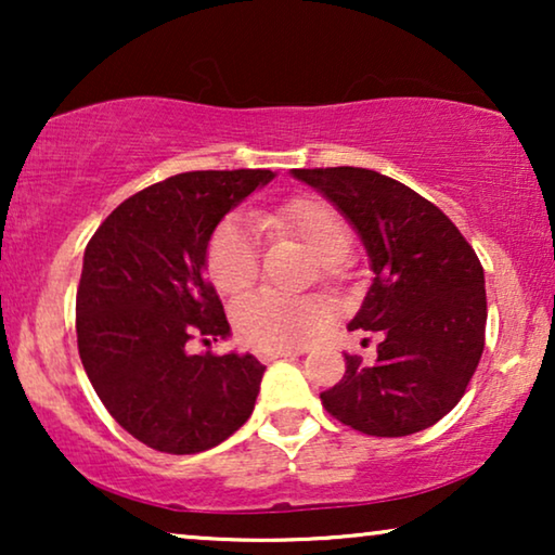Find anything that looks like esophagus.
<instances>
[{
    "label": "esophagus",
    "mask_w": 555,
    "mask_h": 555,
    "mask_svg": "<svg viewBox=\"0 0 555 555\" xmlns=\"http://www.w3.org/2000/svg\"><path fill=\"white\" fill-rule=\"evenodd\" d=\"M287 356H293V351H260L257 353V359H260L262 363H270L278 359H287Z\"/></svg>",
    "instance_id": "1"
}]
</instances>
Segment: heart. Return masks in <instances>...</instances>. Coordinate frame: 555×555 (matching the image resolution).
I'll list each match as a JSON object with an SVG mask.
<instances>
[{
    "mask_svg": "<svg viewBox=\"0 0 555 555\" xmlns=\"http://www.w3.org/2000/svg\"><path fill=\"white\" fill-rule=\"evenodd\" d=\"M260 227L275 234L300 240L308 253L323 264L325 275H333L340 262L351 255V230L333 204L300 196L275 211L260 217ZM209 275L217 291L234 295L247 291L260 272L257 237L245 219H224L209 240ZM232 323L242 344L257 351H291L313 336L325 323V308L315 300H293L262 291L245 295L234 302Z\"/></svg>",
    "mask_w": 555,
    "mask_h": 555,
    "instance_id": "1",
    "label": "heart"
}]
</instances>
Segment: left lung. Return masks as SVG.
<instances>
[{"instance_id":"left-lung-1","label":"left lung","mask_w":555,"mask_h":555,"mask_svg":"<svg viewBox=\"0 0 555 555\" xmlns=\"http://www.w3.org/2000/svg\"><path fill=\"white\" fill-rule=\"evenodd\" d=\"M333 202L366 247L374 283L348 328L378 333L376 359L346 353L321 393L331 416L371 437L437 424L465 393L485 348V272L442 209L397 179L356 166L293 169Z\"/></svg>"}]
</instances>
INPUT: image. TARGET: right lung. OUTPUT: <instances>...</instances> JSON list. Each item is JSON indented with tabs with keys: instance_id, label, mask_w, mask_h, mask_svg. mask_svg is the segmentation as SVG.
<instances>
[{
	"instance_id": "add662e5",
	"label": "right lung",
	"mask_w": 555,
	"mask_h": 555,
	"mask_svg": "<svg viewBox=\"0 0 555 555\" xmlns=\"http://www.w3.org/2000/svg\"><path fill=\"white\" fill-rule=\"evenodd\" d=\"M268 169L186 171L128 196L86 247L75 300L82 369L113 420L151 450H211L249 420L264 366L255 356L189 353L230 336L204 278L211 232L268 184Z\"/></svg>"
}]
</instances>
